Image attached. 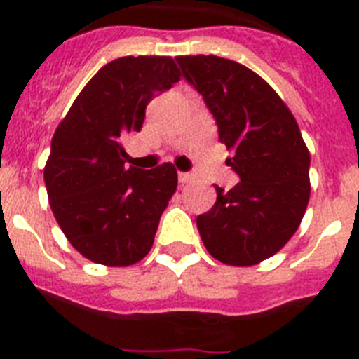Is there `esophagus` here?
Here are the masks:
<instances>
[{
    "instance_id": "1",
    "label": "esophagus",
    "mask_w": 359,
    "mask_h": 359,
    "mask_svg": "<svg viewBox=\"0 0 359 359\" xmlns=\"http://www.w3.org/2000/svg\"><path fill=\"white\" fill-rule=\"evenodd\" d=\"M190 180H192V174H189V172H177V182L182 183V185L189 183Z\"/></svg>"
}]
</instances>
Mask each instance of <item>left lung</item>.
I'll list each match as a JSON object with an SVG mask.
<instances>
[{"mask_svg":"<svg viewBox=\"0 0 359 359\" xmlns=\"http://www.w3.org/2000/svg\"><path fill=\"white\" fill-rule=\"evenodd\" d=\"M183 77L203 95L219 140L233 156L226 165L241 182L198 215V230L214 259L253 266L300 226L309 203L311 156L298 123L277 91L255 72L215 55L176 57Z\"/></svg>","mask_w":359,"mask_h":359,"instance_id":"left-lung-1","label":"left lung"}]
</instances>
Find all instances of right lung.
I'll use <instances>...</instances> for the list:
<instances>
[{
  "instance_id": "add662e5",
  "label": "right lung",
  "mask_w": 359,
  "mask_h": 359,
  "mask_svg": "<svg viewBox=\"0 0 359 359\" xmlns=\"http://www.w3.org/2000/svg\"><path fill=\"white\" fill-rule=\"evenodd\" d=\"M177 81L170 57H120L95 73L57 126L44 167L50 207L91 262L123 268L152 248L177 172L172 163L126 167L122 138L140 131L147 104Z\"/></svg>"
}]
</instances>
